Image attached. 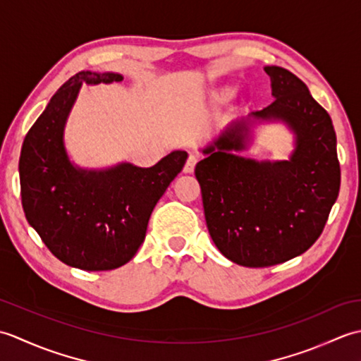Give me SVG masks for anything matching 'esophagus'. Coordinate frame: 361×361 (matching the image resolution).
Segmentation results:
<instances>
[{"label": "esophagus", "mask_w": 361, "mask_h": 361, "mask_svg": "<svg viewBox=\"0 0 361 361\" xmlns=\"http://www.w3.org/2000/svg\"><path fill=\"white\" fill-rule=\"evenodd\" d=\"M197 163H198V157H197V155H192V153H190V155H189L188 159H186L185 167H183V172H185V173H192L195 166H197Z\"/></svg>", "instance_id": "34e87169"}]
</instances>
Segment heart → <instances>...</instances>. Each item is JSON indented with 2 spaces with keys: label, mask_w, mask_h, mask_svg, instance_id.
Instances as JSON below:
<instances>
[{
  "label": "heart",
  "mask_w": 361,
  "mask_h": 361,
  "mask_svg": "<svg viewBox=\"0 0 361 361\" xmlns=\"http://www.w3.org/2000/svg\"><path fill=\"white\" fill-rule=\"evenodd\" d=\"M233 93H234V90L231 87H224V88H220L217 91H214L212 99H214V102H216V104H224V102L228 101L229 97L233 96Z\"/></svg>",
  "instance_id": "1"
}]
</instances>
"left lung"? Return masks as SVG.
I'll return each mask as SVG.
<instances>
[{
	"instance_id": "left-lung-1",
	"label": "left lung",
	"mask_w": 361,
	"mask_h": 361,
	"mask_svg": "<svg viewBox=\"0 0 361 361\" xmlns=\"http://www.w3.org/2000/svg\"><path fill=\"white\" fill-rule=\"evenodd\" d=\"M274 102L233 121L202 150L195 166L204 219L219 251L243 267H271L317 242L340 192L336 135L307 85L281 66H265ZM282 120L295 133L286 161L236 155L256 121Z\"/></svg>"
}]
</instances>
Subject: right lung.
<instances>
[{
    "mask_svg": "<svg viewBox=\"0 0 361 361\" xmlns=\"http://www.w3.org/2000/svg\"><path fill=\"white\" fill-rule=\"evenodd\" d=\"M122 79L118 73L73 75L21 147V203L29 225L59 260L87 271L114 270L136 255L153 208L188 159L185 150H173L152 167L121 163L90 171L71 163L63 132L80 87Z\"/></svg>",
    "mask_w": 361,
    "mask_h": 361,
    "instance_id": "1",
    "label": "right lung"
}]
</instances>
